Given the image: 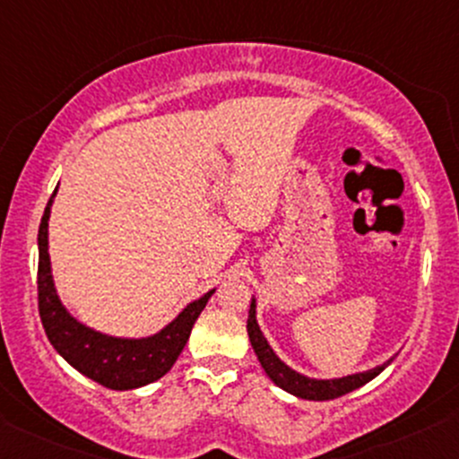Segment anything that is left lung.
Instances as JSON below:
<instances>
[{
  "label": "left lung",
  "mask_w": 459,
  "mask_h": 459,
  "mask_svg": "<svg viewBox=\"0 0 459 459\" xmlns=\"http://www.w3.org/2000/svg\"><path fill=\"white\" fill-rule=\"evenodd\" d=\"M246 329H248L250 344H253L256 359H259L261 368L265 370V375L272 379V384H276L281 390L290 392V394L299 396V399H307V401H331V399H337V396L349 394V392L357 390V387L368 384V381L375 379L377 375H381V372L390 366V361L394 359V357H390V359L384 361L381 366H377V368H370L364 372H352V375L335 377V379H316V377H307L303 372L294 370L291 366H287L279 355H276L274 349L270 346L268 337H265L264 331H261L259 320H256L255 296L253 300H250L248 325H246Z\"/></svg>",
  "instance_id": "obj_1"
}]
</instances>
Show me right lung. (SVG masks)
<instances>
[{
    "label": "right lung",
    "instance_id": "obj_1",
    "mask_svg": "<svg viewBox=\"0 0 459 459\" xmlns=\"http://www.w3.org/2000/svg\"><path fill=\"white\" fill-rule=\"evenodd\" d=\"M56 191L45 206L39 226V314L48 340L69 366L95 384L110 390H134L154 384L172 370L174 361L187 344L194 322L203 314L215 290H209L198 300H191L174 320L150 335H108L80 322L60 300L52 274L49 215H52Z\"/></svg>",
    "mask_w": 459,
    "mask_h": 459
}]
</instances>
